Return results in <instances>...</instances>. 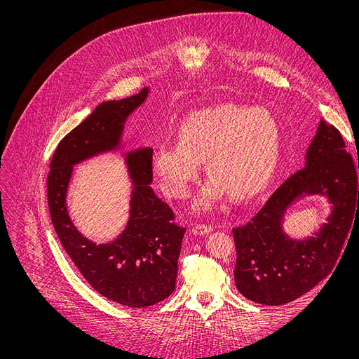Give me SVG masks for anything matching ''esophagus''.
<instances>
[{"instance_id":"esophagus-1","label":"esophagus","mask_w":359,"mask_h":359,"mask_svg":"<svg viewBox=\"0 0 359 359\" xmlns=\"http://www.w3.org/2000/svg\"><path fill=\"white\" fill-rule=\"evenodd\" d=\"M213 231V226L212 224H205V223H199V224H194L193 227H191V232L194 233V235H206V233H209V232H212Z\"/></svg>"}]
</instances>
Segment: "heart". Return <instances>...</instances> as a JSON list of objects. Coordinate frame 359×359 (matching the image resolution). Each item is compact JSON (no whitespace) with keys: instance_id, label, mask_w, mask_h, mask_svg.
Returning <instances> with one entry per match:
<instances>
[{"instance_id":"b5f03b06","label":"heart","mask_w":359,"mask_h":359,"mask_svg":"<svg viewBox=\"0 0 359 359\" xmlns=\"http://www.w3.org/2000/svg\"><path fill=\"white\" fill-rule=\"evenodd\" d=\"M279 146L280 127L269 110L220 104L187 114L179 124L177 142L161 140L150 165L161 189L184 199L205 160L212 179L194 206L209 210L224 193L242 201L262 190L276 166Z\"/></svg>"}]
</instances>
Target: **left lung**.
<instances>
[{"label":"left lung","mask_w":359,"mask_h":359,"mask_svg":"<svg viewBox=\"0 0 359 359\" xmlns=\"http://www.w3.org/2000/svg\"><path fill=\"white\" fill-rule=\"evenodd\" d=\"M304 192L327 194L334 209L316 238L290 241L281 232V215ZM358 216L353 158L339 130L320 118L306 166L289 176L248 223L232 229L238 290L253 302L273 306L302 297L332 272Z\"/></svg>","instance_id":"8db88e82"}]
</instances>
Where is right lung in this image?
<instances>
[{
	"label": "right lung",
	"mask_w": 359,
	"mask_h": 359,
	"mask_svg": "<svg viewBox=\"0 0 359 359\" xmlns=\"http://www.w3.org/2000/svg\"><path fill=\"white\" fill-rule=\"evenodd\" d=\"M147 88L123 100L104 102L58 143L47 176L48 210L54 231L84 279L104 298L130 308L151 306L172 295L186 227L149 186L153 179L151 149L126 157L133 180L130 219L111 243L83 238L69 217L66 194L73 166L114 149L126 117L147 97Z\"/></svg>",
	"instance_id": "right-lung-1"
}]
</instances>
